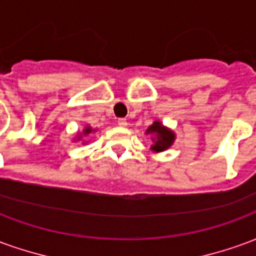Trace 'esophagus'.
Here are the masks:
<instances>
[{
    "mask_svg": "<svg viewBox=\"0 0 256 256\" xmlns=\"http://www.w3.org/2000/svg\"><path fill=\"white\" fill-rule=\"evenodd\" d=\"M118 124H119L120 128H126V126H128V119H124V118H119V119H118Z\"/></svg>",
    "mask_w": 256,
    "mask_h": 256,
    "instance_id": "34e87169",
    "label": "esophagus"
}]
</instances>
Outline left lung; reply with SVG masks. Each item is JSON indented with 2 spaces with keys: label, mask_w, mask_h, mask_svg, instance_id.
<instances>
[{
  "label": "left lung",
  "mask_w": 256,
  "mask_h": 256,
  "mask_svg": "<svg viewBox=\"0 0 256 256\" xmlns=\"http://www.w3.org/2000/svg\"><path fill=\"white\" fill-rule=\"evenodd\" d=\"M146 134H152V141L154 144L150 146V150L154 152H163V150H168L170 146L176 140V134L174 132H172L170 128H167L166 126H163L159 120H155V122L150 124L148 130H146Z\"/></svg>",
  "instance_id": "1"
}]
</instances>
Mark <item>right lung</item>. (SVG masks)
Masks as SVG:
<instances>
[{
    "instance_id": "1",
    "label": "right lung",
    "mask_w": 256,
    "mask_h": 256,
    "mask_svg": "<svg viewBox=\"0 0 256 256\" xmlns=\"http://www.w3.org/2000/svg\"><path fill=\"white\" fill-rule=\"evenodd\" d=\"M93 132H96V130H93V128H90V126H86V128H84V136H89V134L93 133ZM80 138H82V134H79V136H78V141Z\"/></svg>"
}]
</instances>
